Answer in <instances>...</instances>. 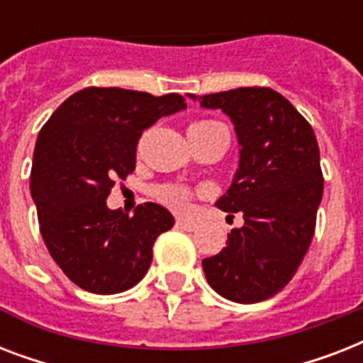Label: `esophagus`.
<instances>
[{
	"label": "esophagus",
	"instance_id": "34e87169",
	"mask_svg": "<svg viewBox=\"0 0 363 363\" xmlns=\"http://www.w3.org/2000/svg\"><path fill=\"white\" fill-rule=\"evenodd\" d=\"M177 226L181 228V230H186V232H196L198 230V224L196 222H188V220H177Z\"/></svg>",
	"mask_w": 363,
	"mask_h": 363
}]
</instances>
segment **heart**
<instances>
[{"label":"heart","mask_w":363,"mask_h":363,"mask_svg":"<svg viewBox=\"0 0 363 363\" xmlns=\"http://www.w3.org/2000/svg\"><path fill=\"white\" fill-rule=\"evenodd\" d=\"M220 125L218 122L213 121H201L194 122L190 128H188V133H201V131H209L211 128H216ZM198 192H194L190 188L181 186V184H171V182H165V184H158V186L152 188V196L158 199L160 203L169 207L171 211L175 213H186L190 209V203H192L194 196Z\"/></svg>","instance_id":"1"}]
</instances>
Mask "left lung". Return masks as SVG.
<instances>
[{
	"instance_id": "obj_1",
	"label": "left lung",
	"mask_w": 363,
	"mask_h": 363,
	"mask_svg": "<svg viewBox=\"0 0 363 363\" xmlns=\"http://www.w3.org/2000/svg\"><path fill=\"white\" fill-rule=\"evenodd\" d=\"M199 104L235 124L239 169L216 207L245 218L228 247L201 262L205 277L222 298L258 303L292 281L315 235L324 192L318 143L298 109L267 86L207 94Z\"/></svg>"
}]
</instances>
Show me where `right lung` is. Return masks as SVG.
<instances>
[{
    "mask_svg": "<svg viewBox=\"0 0 363 363\" xmlns=\"http://www.w3.org/2000/svg\"><path fill=\"white\" fill-rule=\"evenodd\" d=\"M184 107L181 94L90 86L65 99L39 131L30 179L39 230L54 262L82 290L135 286L154 241L175 224L162 205H137L130 216L105 199L135 169L143 131Z\"/></svg>",
    "mask_w": 363,
    "mask_h": 363,
    "instance_id": "1",
    "label": "right lung"
}]
</instances>
